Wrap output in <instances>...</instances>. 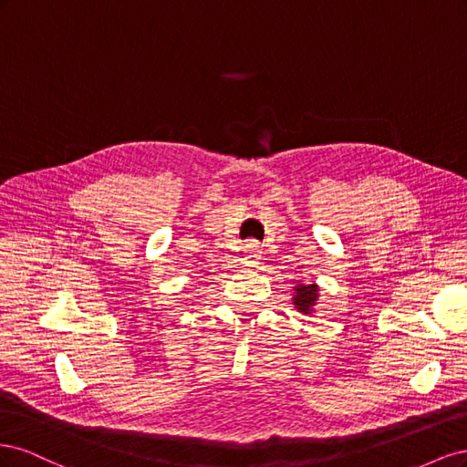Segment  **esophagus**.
<instances>
[{"label":"esophagus","instance_id":"1","mask_svg":"<svg viewBox=\"0 0 467 467\" xmlns=\"http://www.w3.org/2000/svg\"><path fill=\"white\" fill-rule=\"evenodd\" d=\"M261 245L255 242V239H249V242L244 245V263L247 266H255L261 259Z\"/></svg>","mask_w":467,"mask_h":467}]
</instances>
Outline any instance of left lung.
Segmentation results:
<instances>
[{
    "instance_id": "obj_1",
    "label": "left lung",
    "mask_w": 467,
    "mask_h": 467,
    "mask_svg": "<svg viewBox=\"0 0 467 467\" xmlns=\"http://www.w3.org/2000/svg\"><path fill=\"white\" fill-rule=\"evenodd\" d=\"M319 298V286L317 285H296L292 304L300 314L312 316L316 312V304Z\"/></svg>"
}]
</instances>
